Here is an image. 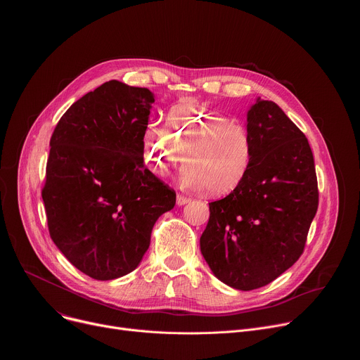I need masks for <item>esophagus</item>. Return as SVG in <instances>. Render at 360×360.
Returning <instances> with one entry per match:
<instances>
[{
    "mask_svg": "<svg viewBox=\"0 0 360 360\" xmlns=\"http://www.w3.org/2000/svg\"><path fill=\"white\" fill-rule=\"evenodd\" d=\"M189 200H191V198H186L185 195H181V193H178V196H176V205H179V207H182V205L188 203Z\"/></svg>",
    "mask_w": 360,
    "mask_h": 360,
    "instance_id": "obj_1",
    "label": "esophagus"
}]
</instances>
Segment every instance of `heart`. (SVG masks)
Returning <instances> with one entry per match:
<instances>
[{"label": "heart", "instance_id": "b5f03b06", "mask_svg": "<svg viewBox=\"0 0 360 360\" xmlns=\"http://www.w3.org/2000/svg\"><path fill=\"white\" fill-rule=\"evenodd\" d=\"M167 129L149 124L142 136L145 162L155 175L167 176L186 158L182 182L205 186L214 196L233 192L246 179L255 142L243 122L198 102H185L169 110Z\"/></svg>", "mask_w": 360, "mask_h": 360}]
</instances>
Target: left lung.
Masks as SVG:
<instances>
[{"instance_id":"obj_1","label":"left lung","mask_w":360,"mask_h":360,"mask_svg":"<svg viewBox=\"0 0 360 360\" xmlns=\"http://www.w3.org/2000/svg\"><path fill=\"white\" fill-rule=\"evenodd\" d=\"M255 155L242 185L210 203L200 252L224 283L262 288L303 253L319 205L314 153L304 134L272 101L248 112Z\"/></svg>"}]
</instances>
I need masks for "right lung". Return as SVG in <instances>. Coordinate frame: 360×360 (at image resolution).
I'll use <instances>...</instances> for the list:
<instances>
[{
  "label": "right lung",
  "mask_w": 360,
  "mask_h": 360,
  "mask_svg": "<svg viewBox=\"0 0 360 360\" xmlns=\"http://www.w3.org/2000/svg\"><path fill=\"white\" fill-rule=\"evenodd\" d=\"M148 88L108 81L67 110L51 136L45 205L51 239L82 274L110 281L132 272L153 224L176 193L143 164Z\"/></svg>",
  "instance_id": "add662e5"
}]
</instances>
